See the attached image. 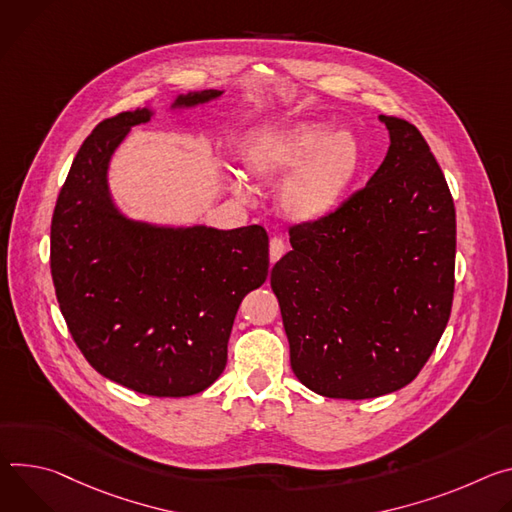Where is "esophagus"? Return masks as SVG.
Here are the masks:
<instances>
[{
	"label": "esophagus",
	"mask_w": 512,
	"mask_h": 512,
	"mask_svg": "<svg viewBox=\"0 0 512 512\" xmlns=\"http://www.w3.org/2000/svg\"><path fill=\"white\" fill-rule=\"evenodd\" d=\"M268 252H270V262L274 264L276 260H280V256L287 252V244L282 242L280 238H272L270 240V248H268Z\"/></svg>",
	"instance_id": "esophagus-1"
}]
</instances>
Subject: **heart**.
Listing matches in <instances>:
<instances>
[{
  "instance_id": "1",
  "label": "heart",
  "mask_w": 512,
  "mask_h": 512,
  "mask_svg": "<svg viewBox=\"0 0 512 512\" xmlns=\"http://www.w3.org/2000/svg\"><path fill=\"white\" fill-rule=\"evenodd\" d=\"M246 168L266 185L282 183L278 205L287 219L319 225L344 207L364 168V148L352 130L295 122L254 146ZM230 187L244 199L252 195L240 175L230 177Z\"/></svg>"
}]
</instances>
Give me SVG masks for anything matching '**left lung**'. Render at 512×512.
<instances>
[{"label": "left lung", "mask_w": 512, "mask_h": 512, "mask_svg": "<svg viewBox=\"0 0 512 512\" xmlns=\"http://www.w3.org/2000/svg\"><path fill=\"white\" fill-rule=\"evenodd\" d=\"M390 146L331 219L291 230L270 274L295 376L329 399L407 386L447 325L456 207L421 132L378 116Z\"/></svg>", "instance_id": "left-lung-1"}]
</instances>
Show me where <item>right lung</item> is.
<instances>
[{"instance_id": "1", "label": "right lung", "mask_w": 512, "mask_h": 512, "mask_svg": "<svg viewBox=\"0 0 512 512\" xmlns=\"http://www.w3.org/2000/svg\"><path fill=\"white\" fill-rule=\"evenodd\" d=\"M179 93L166 111L217 101ZM156 109L103 120L79 148L50 225V272L63 317L87 362L148 396H191L227 362L242 299L268 276L262 225L217 230L130 217L111 195L109 166Z\"/></svg>"}]
</instances>
